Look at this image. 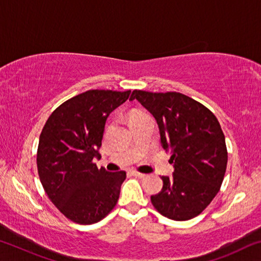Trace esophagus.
Segmentation results:
<instances>
[{
	"label": "esophagus",
	"mask_w": 261,
	"mask_h": 261,
	"mask_svg": "<svg viewBox=\"0 0 261 261\" xmlns=\"http://www.w3.org/2000/svg\"><path fill=\"white\" fill-rule=\"evenodd\" d=\"M131 174L134 175V176H136V177H145V176H146L145 174L139 173V171H136V170H132Z\"/></svg>",
	"instance_id": "esophagus-1"
}]
</instances>
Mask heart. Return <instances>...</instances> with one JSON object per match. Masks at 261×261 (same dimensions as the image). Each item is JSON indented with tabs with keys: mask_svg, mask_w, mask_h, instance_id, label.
Instances as JSON below:
<instances>
[{
	"mask_svg": "<svg viewBox=\"0 0 261 261\" xmlns=\"http://www.w3.org/2000/svg\"><path fill=\"white\" fill-rule=\"evenodd\" d=\"M144 115H146L143 112H138V110H136V112H132L130 115H129V121L130 120H134V118H137V117H140V116H144Z\"/></svg>",
	"mask_w": 261,
	"mask_h": 261,
	"instance_id": "b5f03b06",
	"label": "heart"
}]
</instances>
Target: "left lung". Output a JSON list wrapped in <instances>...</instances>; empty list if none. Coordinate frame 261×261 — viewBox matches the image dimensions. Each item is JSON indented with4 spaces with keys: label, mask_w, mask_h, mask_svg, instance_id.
<instances>
[{
    "label": "left lung",
    "mask_w": 261,
    "mask_h": 261,
    "mask_svg": "<svg viewBox=\"0 0 261 261\" xmlns=\"http://www.w3.org/2000/svg\"><path fill=\"white\" fill-rule=\"evenodd\" d=\"M138 100L156 120L161 145L171 154L173 177L151 201L159 213L175 221L196 218L218 194L227 169L226 139L215 115L198 101L177 92L135 90Z\"/></svg>",
    "instance_id": "obj_1"
}]
</instances>
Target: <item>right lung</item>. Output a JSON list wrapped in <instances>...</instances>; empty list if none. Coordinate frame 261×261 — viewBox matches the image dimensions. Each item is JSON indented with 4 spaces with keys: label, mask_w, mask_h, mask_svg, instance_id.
Returning a JSON list of instances; mask_svg holds the SVG:
<instances>
[{
    "label": "right lung",
    "mask_w": 261,
    "mask_h": 261,
    "mask_svg": "<svg viewBox=\"0 0 261 261\" xmlns=\"http://www.w3.org/2000/svg\"><path fill=\"white\" fill-rule=\"evenodd\" d=\"M131 91L90 90L59 106L41 131L38 173L47 196L65 218L79 224L99 222L117 204L125 171L96 167L109 114Z\"/></svg>",
    "instance_id": "add662e5"
}]
</instances>
